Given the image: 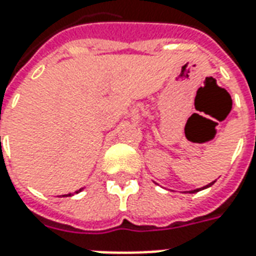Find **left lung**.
I'll list each match as a JSON object with an SVG mask.
<instances>
[{
	"label": "left lung",
	"mask_w": 256,
	"mask_h": 256,
	"mask_svg": "<svg viewBox=\"0 0 256 256\" xmlns=\"http://www.w3.org/2000/svg\"><path fill=\"white\" fill-rule=\"evenodd\" d=\"M214 182H215V181H212V182L208 184V185H206V186H203V188L194 189V190H189V193H196V192H198V190H203V189H206V188H210V186H211V185H214Z\"/></svg>",
	"instance_id": "obj_1"
}]
</instances>
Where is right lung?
I'll use <instances>...</instances> for the list:
<instances>
[{
  "label": "right lung",
  "instance_id": "obj_1",
  "mask_svg": "<svg viewBox=\"0 0 256 256\" xmlns=\"http://www.w3.org/2000/svg\"><path fill=\"white\" fill-rule=\"evenodd\" d=\"M80 190H82V189H79V190H76V192H75V193H79V192H80ZM66 196H71V193H68V194H64V198H66Z\"/></svg>",
  "mask_w": 256,
  "mask_h": 256
}]
</instances>
